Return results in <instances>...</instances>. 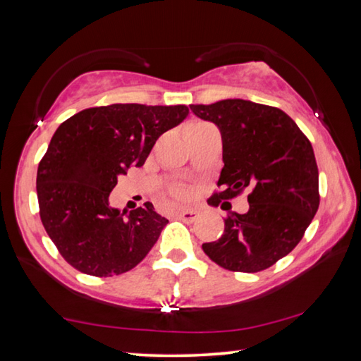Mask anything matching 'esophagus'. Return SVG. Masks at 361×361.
Here are the masks:
<instances>
[{"label":"esophagus","mask_w":361,"mask_h":361,"mask_svg":"<svg viewBox=\"0 0 361 361\" xmlns=\"http://www.w3.org/2000/svg\"><path fill=\"white\" fill-rule=\"evenodd\" d=\"M176 218L181 219V221L185 223H192L195 221V218H197V212L191 210V209H183L176 212Z\"/></svg>","instance_id":"1"}]
</instances>
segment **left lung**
<instances>
[{"mask_svg": "<svg viewBox=\"0 0 361 361\" xmlns=\"http://www.w3.org/2000/svg\"><path fill=\"white\" fill-rule=\"evenodd\" d=\"M197 118L215 124L223 138L224 167L209 199L216 207L252 189L247 213L228 210L224 232L202 250L235 272H259L276 264L302 239L319 210V169L312 145L282 109L228 99L191 105ZM223 207V205H221Z\"/></svg>", "mask_w": 361, "mask_h": 361, "instance_id": "1", "label": "left lung"}]
</instances>
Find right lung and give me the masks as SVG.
I'll return each instance as SVG.
<instances>
[{"label": "right lung", "mask_w": 361, "mask_h": 361, "mask_svg": "<svg viewBox=\"0 0 361 361\" xmlns=\"http://www.w3.org/2000/svg\"><path fill=\"white\" fill-rule=\"evenodd\" d=\"M188 114L186 105L114 103L82 109L59 126L39 162L36 192L42 226L66 262L111 277L149 253L169 219L149 202L132 212L113 209L109 192Z\"/></svg>", "instance_id": "right-lung-1"}]
</instances>
